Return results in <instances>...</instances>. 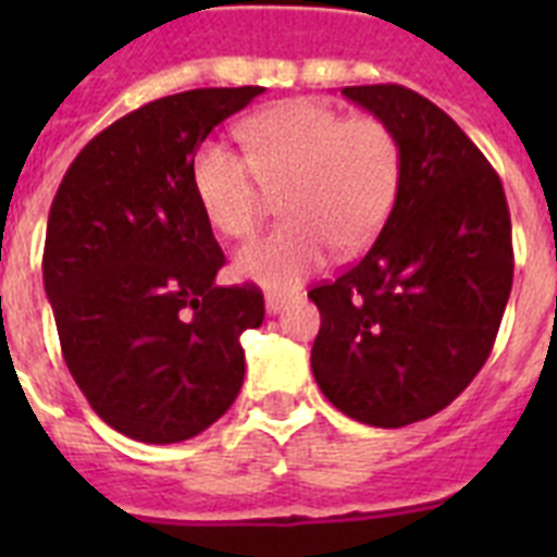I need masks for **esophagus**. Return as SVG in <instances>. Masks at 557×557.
I'll return each mask as SVG.
<instances>
[{"label": "esophagus", "mask_w": 557, "mask_h": 557, "mask_svg": "<svg viewBox=\"0 0 557 557\" xmlns=\"http://www.w3.org/2000/svg\"><path fill=\"white\" fill-rule=\"evenodd\" d=\"M286 304H288L286 295H269V297H265V309H269L271 314H277Z\"/></svg>", "instance_id": "34e87169"}]
</instances>
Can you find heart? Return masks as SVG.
I'll return each instance as SVG.
<instances>
[{
  "mask_svg": "<svg viewBox=\"0 0 557 557\" xmlns=\"http://www.w3.org/2000/svg\"><path fill=\"white\" fill-rule=\"evenodd\" d=\"M243 138L248 156L205 141L190 161L196 201L222 236H253L271 196H283L288 222L236 253L239 277L292 288L321 269L330 248L341 257L370 248L401 185V144L381 117L297 98L248 117Z\"/></svg>",
  "mask_w": 557,
  "mask_h": 557,
  "instance_id": "b5f03b06",
  "label": "heart"
}]
</instances>
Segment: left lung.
Returning <instances> with one entry per match:
<instances>
[{
	"instance_id": "obj_1",
	"label": "left lung",
	"mask_w": 557,
	"mask_h": 557,
	"mask_svg": "<svg viewBox=\"0 0 557 557\" xmlns=\"http://www.w3.org/2000/svg\"><path fill=\"white\" fill-rule=\"evenodd\" d=\"M396 133L401 185L370 251L309 292L312 372L356 422L440 413L492 356L515 277L500 176L454 117L398 83L341 89Z\"/></svg>"
}]
</instances>
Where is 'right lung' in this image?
I'll return each instance as SVG.
<instances>
[{"label":"right lung","instance_id":"obj_1","mask_svg":"<svg viewBox=\"0 0 557 557\" xmlns=\"http://www.w3.org/2000/svg\"><path fill=\"white\" fill-rule=\"evenodd\" d=\"M262 86L190 89L144 103L91 138L51 201L42 280L65 367L91 410L129 440L170 445L239 396V335L265 318L225 265L190 185L199 144Z\"/></svg>","mask_w":557,"mask_h":557}]
</instances>
